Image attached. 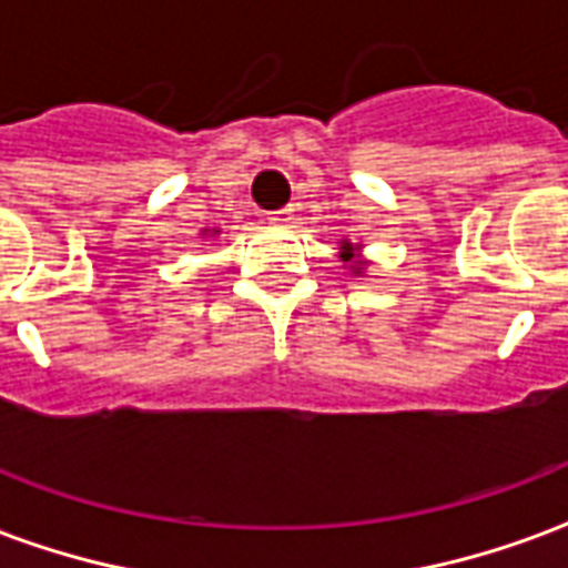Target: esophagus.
<instances>
[{
  "mask_svg": "<svg viewBox=\"0 0 568 568\" xmlns=\"http://www.w3.org/2000/svg\"><path fill=\"white\" fill-rule=\"evenodd\" d=\"M292 220H294L292 207H283V211H274V214L267 216V223H271V226H288Z\"/></svg>",
  "mask_w": 568,
  "mask_h": 568,
  "instance_id": "1",
  "label": "esophagus"
}]
</instances>
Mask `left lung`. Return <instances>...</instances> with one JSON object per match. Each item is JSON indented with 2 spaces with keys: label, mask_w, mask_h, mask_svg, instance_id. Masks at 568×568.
<instances>
[{
  "label": "left lung",
  "mask_w": 568,
  "mask_h": 568,
  "mask_svg": "<svg viewBox=\"0 0 568 568\" xmlns=\"http://www.w3.org/2000/svg\"><path fill=\"white\" fill-rule=\"evenodd\" d=\"M339 250H342V253H339L342 262H352V271H354V274H361V271H363V262H357V250H361V244L354 246L352 241H342Z\"/></svg>",
  "instance_id": "8db88e82"
}]
</instances>
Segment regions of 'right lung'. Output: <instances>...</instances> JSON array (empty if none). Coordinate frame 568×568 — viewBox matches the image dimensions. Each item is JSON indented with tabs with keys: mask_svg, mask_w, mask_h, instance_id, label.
Here are the masks:
<instances>
[{
	"mask_svg": "<svg viewBox=\"0 0 568 568\" xmlns=\"http://www.w3.org/2000/svg\"><path fill=\"white\" fill-rule=\"evenodd\" d=\"M205 232H207V229H205Z\"/></svg>",
	"mask_w": 568,
	"mask_h": 568,
	"instance_id": "right-lung-1",
	"label": "right lung"
}]
</instances>
